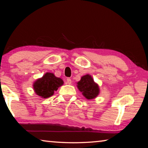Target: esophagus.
Returning <instances> with one entry per match:
<instances>
[{
    "mask_svg": "<svg viewBox=\"0 0 148 148\" xmlns=\"http://www.w3.org/2000/svg\"><path fill=\"white\" fill-rule=\"evenodd\" d=\"M66 84L71 85L72 84V80L71 78H67L66 79Z\"/></svg>",
    "mask_w": 148,
    "mask_h": 148,
    "instance_id": "esophagus-1",
    "label": "esophagus"
}]
</instances>
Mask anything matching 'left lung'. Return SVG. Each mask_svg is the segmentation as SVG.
<instances>
[{"label":"left lung","instance_id":"left-lung-1","mask_svg":"<svg viewBox=\"0 0 148 148\" xmlns=\"http://www.w3.org/2000/svg\"><path fill=\"white\" fill-rule=\"evenodd\" d=\"M77 87L87 99L92 100L98 97L100 93L99 85L94 81L90 74H86L77 82Z\"/></svg>","mask_w":148,"mask_h":148}]
</instances>
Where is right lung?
<instances>
[{
  "instance_id": "right-lung-1",
  "label": "right lung",
  "mask_w": 148,
  "mask_h": 148,
  "mask_svg": "<svg viewBox=\"0 0 148 148\" xmlns=\"http://www.w3.org/2000/svg\"><path fill=\"white\" fill-rule=\"evenodd\" d=\"M63 84V80L56 77L53 73L46 72L40 78L34 82L32 87L36 95L42 99H47L53 95L54 92Z\"/></svg>"
}]
</instances>
